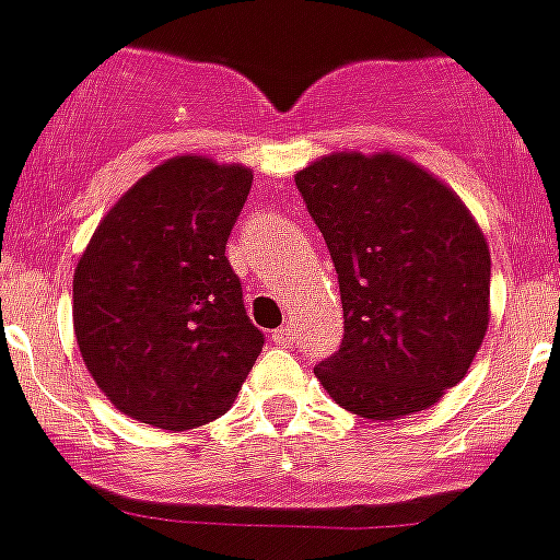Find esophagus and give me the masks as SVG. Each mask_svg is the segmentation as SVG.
<instances>
[{
	"mask_svg": "<svg viewBox=\"0 0 560 560\" xmlns=\"http://www.w3.org/2000/svg\"><path fill=\"white\" fill-rule=\"evenodd\" d=\"M273 342L276 345H284V348H290V345L295 342V326H292V323H287V326L276 328V331H273Z\"/></svg>",
	"mask_w": 560,
	"mask_h": 560,
	"instance_id": "34e87169",
	"label": "esophagus"
}]
</instances>
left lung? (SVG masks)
I'll list each match as a JSON object with an SVG mask.
<instances>
[{
    "label": "left lung",
    "mask_w": 560,
    "mask_h": 560,
    "mask_svg": "<svg viewBox=\"0 0 560 560\" xmlns=\"http://www.w3.org/2000/svg\"><path fill=\"white\" fill-rule=\"evenodd\" d=\"M295 185L342 295V345L315 375L368 420L431 409L489 328L492 256L478 221L453 187L395 151H334Z\"/></svg>",
    "instance_id": "1"
}]
</instances>
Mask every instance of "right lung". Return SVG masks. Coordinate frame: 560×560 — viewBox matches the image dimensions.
Listing matches in <instances>:
<instances>
[{"label":"right lung","instance_id":"add662e5","mask_svg":"<svg viewBox=\"0 0 560 560\" xmlns=\"http://www.w3.org/2000/svg\"><path fill=\"white\" fill-rule=\"evenodd\" d=\"M250 168L171 156L135 182L93 232L74 270V334L109 404L187 431L232 409L262 351L226 240Z\"/></svg>","mask_w":560,"mask_h":560}]
</instances>
